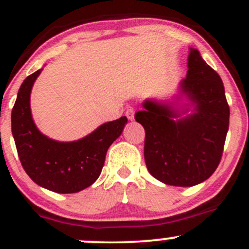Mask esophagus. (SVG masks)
Returning <instances> with one entry per match:
<instances>
[{
    "label": "esophagus",
    "instance_id": "esophagus-1",
    "mask_svg": "<svg viewBox=\"0 0 249 249\" xmlns=\"http://www.w3.org/2000/svg\"><path fill=\"white\" fill-rule=\"evenodd\" d=\"M125 114H126L127 119L133 120V119H135V108H132V107H129V108L126 109V112H125Z\"/></svg>",
    "mask_w": 249,
    "mask_h": 249
}]
</instances>
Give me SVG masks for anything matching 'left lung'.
I'll return each mask as SVG.
<instances>
[{
  "instance_id": "8db88e82",
  "label": "left lung",
  "mask_w": 249,
  "mask_h": 249,
  "mask_svg": "<svg viewBox=\"0 0 249 249\" xmlns=\"http://www.w3.org/2000/svg\"><path fill=\"white\" fill-rule=\"evenodd\" d=\"M186 78L171 100L146 99L136 122L145 130L144 160L159 181L191 187L216 171L229 129V106L221 77L190 48Z\"/></svg>"
}]
</instances>
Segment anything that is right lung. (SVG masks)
<instances>
[{"mask_svg":"<svg viewBox=\"0 0 249 249\" xmlns=\"http://www.w3.org/2000/svg\"><path fill=\"white\" fill-rule=\"evenodd\" d=\"M41 70L26 77L12 111V133L28 177L56 193H76L96 181L109 145L122 135L126 117L105 123L89 135L59 142L39 131L31 112V91Z\"/></svg>","mask_w":249,"mask_h":249,"instance_id":"add662e5","label":"right lung"}]
</instances>
